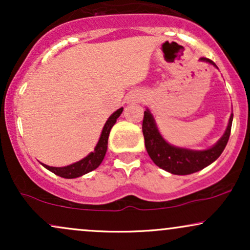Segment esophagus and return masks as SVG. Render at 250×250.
Wrapping results in <instances>:
<instances>
[{"mask_svg":"<svg viewBox=\"0 0 250 250\" xmlns=\"http://www.w3.org/2000/svg\"><path fill=\"white\" fill-rule=\"evenodd\" d=\"M140 100H141V96H140V95H136V96L131 97L130 102H136V101H140Z\"/></svg>","mask_w":250,"mask_h":250,"instance_id":"1","label":"esophagus"}]
</instances>
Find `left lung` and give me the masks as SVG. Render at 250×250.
<instances>
[{"label":"left lung","instance_id":"obj_1","mask_svg":"<svg viewBox=\"0 0 250 250\" xmlns=\"http://www.w3.org/2000/svg\"><path fill=\"white\" fill-rule=\"evenodd\" d=\"M201 60L211 63L216 67V64L207 57H201ZM231 123H233V114L229 119L228 127H227L225 135L221 137L220 141L214 147L209 148L207 150H189V149L173 147L166 142L157 130L153 115L147 109V110H145L142 122L146 149H147L148 155L155 165L169 171V173L175 175L196 173V171L213 163L225 150L229 136H230Z\"/></svg>","mask_w":250,"mask_h":250}]
</instances>
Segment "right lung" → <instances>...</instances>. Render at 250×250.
<instances>
[{
    "label": "right lung",
    "instance_id": "1",
    "mask_svg": "<svg viewBox=\"0 0 250 250\" xmlns=\"http://www.w3.org/2000/svg\"><path fill=\"white\" fill-rule=\"evenodd\" d=\"M123 108H120L119 110H116L108 119V121L105 122L104 127H103L101 137H100L99 143L96 145L95 149H94L93 153H90L87 157L82 159L81 161L73 163V165L67 166V167H49L47 165H43L48 170L53 171L54 174L59 175V176L64 177V179H75V177L82 176V175L89 173V171L94 170L101 165V162L104 159L105 151H107V146H108V137L109 133H110V129L113 128V125H115L117 117L121 115Z\"/></svg>",
    "mask_w": 250,
    "mask_h": 250
}]
</instances>
